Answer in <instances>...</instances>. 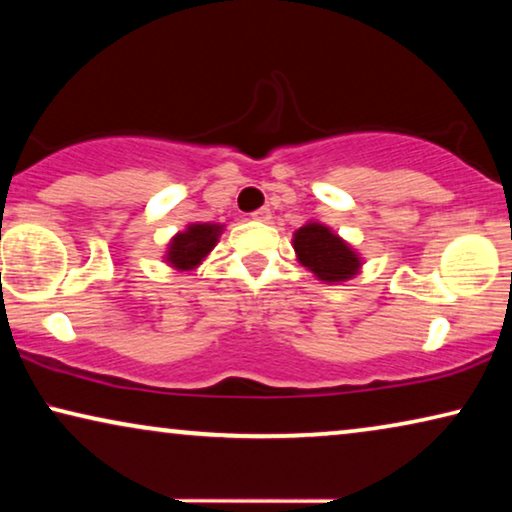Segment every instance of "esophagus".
<instances>
[{"label":"esophagus","instance_id":"obj_1","mask_svg":"<svg viewBox=\"0 0 512 512\" xmlns=\"http://www.w3.org/2000/svg\"><path fill=\"white\" fill-rule=\"evenodd\" d=\"M251 219L254 221H261V223H268L270 219H272V212L268 207H261V209H256L254 214H251Z\"/></svg>","mask_w":512,"mask_h":512}]
</instances>
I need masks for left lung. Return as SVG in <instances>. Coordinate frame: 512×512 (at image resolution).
Returning a JSON list of instances; mask_svg holds the SVG:
<instances>
[{
	"instance_id": "obj_1",
	"label": "left lung",
	"mask_w": 512,
	"mask_h": 512,
	"mask_svg": "<svg viewBox=\"0 0 512 512\" xmlns=\"http://www.w3.org/2000/svg\"><path fill=\"white\" fill-rule=\"evenodd\" d=\"M298 263L324 284H340L359 275L361 256L338 233L319 221H307L293 233Z\"/></svg>"
}]
</instances>
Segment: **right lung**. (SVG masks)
<instances>
[{
    "label": "right lung",
    "mask_w": 512,
    "mask_h": 512,
    "mask_svg": "<svg viewBox=\"0 0 512 512\" xmlns=\"http://www.w3.org/2000/svg\"><path fill=\"white\" fill-rule=\"evenodd\" d=\"M223 233L221 223H188L167 244L165 263L174 270H193L205 261Z\"/></svg>",
    "instance_id": "right-lung-1"
}]
</instances>
